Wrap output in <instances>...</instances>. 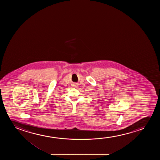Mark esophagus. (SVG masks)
Instances as JSON below:
<instances>
[{"label": "esophagus", "mask_w": 160, "mask_h": 160, "mask_svg": "<svg viewBox=\"0 0 160 160\" xmlns=\"http://www.w3.org/2000/svg\"><path fill=\"white\" fill-rule=\"evenodd\" d=\"M76 85H74V86H76Z\"/></svg>", "instance_id": "esophagus-1"}]
</instances>
